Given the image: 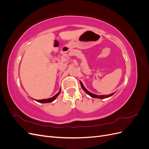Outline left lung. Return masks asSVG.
I'll list each match as a JSON object with an SVG mask.
<instances>
[{
  "instance_id": "left-lung-1",
  "label": "left lung",
  "mask_w": 149,
  "mask_h": 149,
  "mask_svg": "<svg viewBox=\"0 0 149 149\" xmlns=\"http://www.w3.org/2000/svg\"><path fill=\"white\" fill-rule=\"evenodd\" d=\"M80 84H81V88H82V89L84 90V91L86 93L88 94H89V95L91 96V97H94V98H98V99H103V98H106V97H110V96H111L112 94H113L114 93H112V94H111L110 95H101V96H100V95H96V94H93V93H90V92H89L88 90L86 89L84 87V86H83V83L80 81Z\"/></svg>"
}]
</instances>
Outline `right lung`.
Masks as SVG:
<instances>
[{
    "label": "right lung",
    "instance_id": "right-lung-1",
    "mask_svg": "<svg viewBox=\"0 0 149 149\" xmlns=\"http://www.w3.org/2000/svg\"><path fill=\"white\" fill-rule=\"evenodd\" d=\"M61 92V89L60 90V91L58 92L56 95L54 96L53 97H51V98H49V99H46V100H37V102H41V103H48V102H53L54 100H55V99L57 97V96L59 95L60 93Z\"/></svg>",
    "mask_w": 149,
    "mask_h": 149
}]
</instances>
